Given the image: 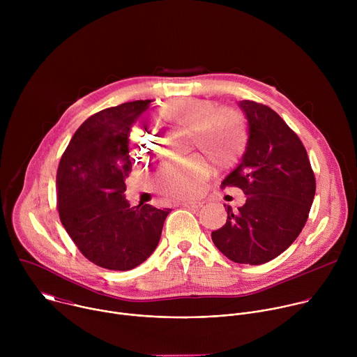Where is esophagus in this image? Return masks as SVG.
<instances>
[{"mask_svg":"<svg viewBox=\"0 0 357 357\" xmlns=\"http://www.w3.org/2000/svg\"><path fill=\"white\" fill-rule=\"evenodd\" d=\"M182 206L188 208V209H192V211H197L203 206V202H200V200H188V202L182 203Z\"/></svg>","mask_w":357,"mask_h":357,"instance_id":"obj_1","label":"esophagus"}]
</instances>
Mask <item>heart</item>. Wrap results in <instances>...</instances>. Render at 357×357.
<instances>
[{
    "label": "heart",
    "mask_w": 357,
    "mask_h": 357,
    "mask_svg": "<svg viewBox=\"0 0 357 357\" xmlns=\"http://www.w3.org/2000/svg\"><path fill=\"white\" fill-rule=\"evenodd\" d=\"M157 123L189 130V146L199 148L218 169L236 165L241 160L248 141L244 116L233 107H218L215 101L206 98H175L158 110ZM155 139L151 137L134 135L131 154L135 160L144 161L155 151ZM208 174L209 168L205 161L190 157L164 164L155 176V183L164 195L185 199L199 192Z\"/></svg>",
    "instance_id": "obj_1"
}]
</instances>
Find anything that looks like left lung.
I'll list each match as a JSON object with an SVG mask.
<instances>
[{
    "label": "left lung",
    "instance_id": "obj_1",
    "mask_svg": "<svg viewBox=\"0 0 357 357\" xmlns=\"http://www.w3.org/2000/svg\"><path fill=\"white\" fill-rule=\"evenodd\" d=\"M238 106L248 121V141L222 188L237 186L247 199L236 213L227 206V220L212 231V240L229 260L259 266L278 257L299 236L317 183L307 149L273 109L251 100Z\"/></svg>",
    "mask_w": 357,
    "mask_h": 357
}]
</instances>
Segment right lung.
Here are the masks:
<instances>
[{
  "label": "right lung",
  "instance_id": "add662e5",
  "mask_svg": "<svg viewBox=\"0 0 357 357\" xmlns=\"http://www.w3.org/2000/svg\"><path fill=\"white\" fill-rule=\"evenodd\" d=\"M137 100L90 116L75 132L56 175L59 218L83 256L98 267L132 270L157 248L171 209L131 208L128 135L149 107ZM135 162V161H134Z\"/></svg>",
  "mask_w": 357,
  "mask_h": 357
}]
</instances>
